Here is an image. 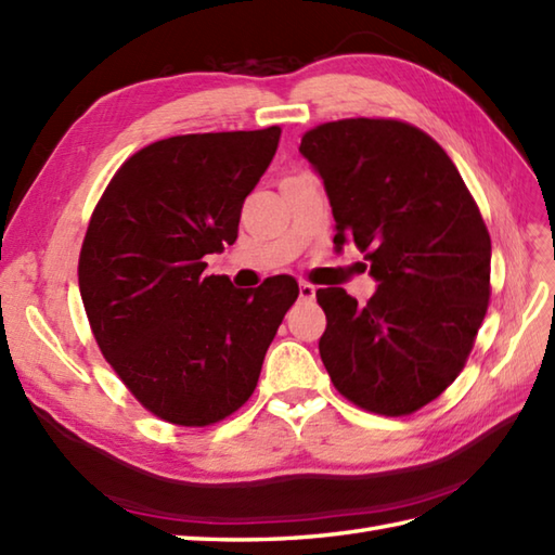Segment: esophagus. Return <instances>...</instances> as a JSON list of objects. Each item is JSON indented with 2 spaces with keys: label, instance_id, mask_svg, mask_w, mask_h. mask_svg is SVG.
Returning a JSON list of instances; mask_svg holds the SVG:
<instances>
[{
  "label": "esophagus",
  "instance_id": "34e87169",
  "mask_svg": "<svg viewBox=\"0 0 555 555\" xmlns=\"http://www.w3.org/2000/svg\"><path fill=\"white\" fill-rule=\"evenodd\" d=\"M314 293H317V288H314L312 284H300V286H298V296H300V300H312V298H314Z\"/></svg>",
  "mask_w": 555,
  "mask_h": 555
}]
</instances>
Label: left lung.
<instances>
[{"label": "left lung", "instance_id": "1", "mask_svg": "<svg viewBox=\"0 0 555 555\" xmlns=\"http://www.w3.org/2000/svg\"><path fill=\"white\" fill-rule=\"evenodd\" d=\"M324 181L336 250L358 245L367 305L320 288V356L334 386L376 415H410L455 382L489 305L491 238L441 145L393 119H344L302 135Z\"/></svg>", "mask_w": 555, "mask_h": 555}]
</instances>
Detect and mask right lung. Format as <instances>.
I'll return each instance as SVG.
<instances>
[{
    "mask_svg": "<svg viewBox=\"0 0 555 555\" xmlns=\"http://www.w3.org/2000/svg\"><path fill=\"white\" fill-rule=\"evenodd\" d=\"M281 128L176 135L116 171L92 211L78 286L102 356L140 403L207 427L253 396L267 348L298 298L293 276L235 288L205 257L238 238L245 197Z\"/></svg>",
    "mask_w": 555,
    "mask_h": 555,
    "instance_id": "right-lung-1",
    "label": "right lung"
}]
</instances>
